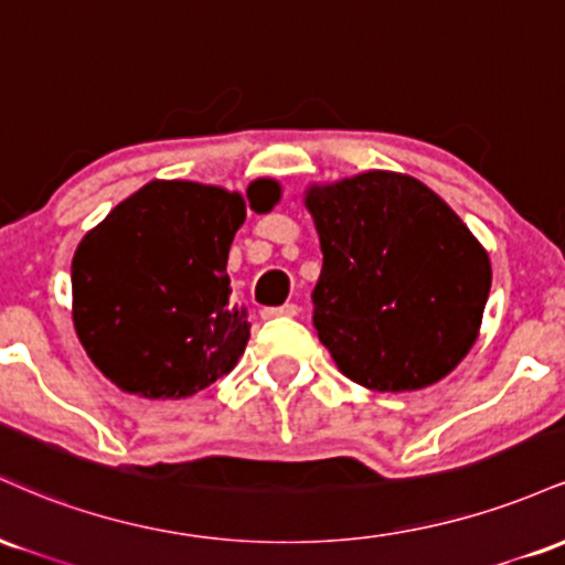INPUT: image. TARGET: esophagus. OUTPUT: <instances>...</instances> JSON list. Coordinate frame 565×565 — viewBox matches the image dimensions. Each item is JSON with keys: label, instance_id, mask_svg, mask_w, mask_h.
Segmentation results:
<instances>
[{"label": "esophagus", "instance_id": "obj_1", "mask_svg": "<svg viewBox=\"0 0 565 565\" xmlns=\"http://www.w3.org/2000/svg\"><path fill=\"white\" fill-rule=\"evenodd\" d=\"M300 313L295 302H284L278 308H263V319H295Z\"/></svg>", "mask_w": 565, "mask_h": 565}]
</instances>
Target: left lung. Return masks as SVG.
I'll return each instance as SVG.
<instances>
[{"label":"left lung","mask_w":565,"mask_h":565,"mask_svg":"<svg viewBox=\"0 0 565 565\" xmlns=\"http://www.w3.org/2000/svg\"><path fill=\"white\" fill-rule=\"evenodd\" d=\"M308 210L323 252L313 327L340 372L377 393L446 377L476 342L491 289L468 225L393 172L313 188Z\"/></svg>","instance_id":"left-lung-1"}]
</instances>
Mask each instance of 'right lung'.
<instances>
[{
  "label": "right lung",
  "mask_w": 565,
  "mask_h": 565,
  "mask_svg": "<svg viewBox=\"0 0 565 565\" xmlns=\"http://www.w3.org/2000/svg\"><path fill=\"white\" fill-rule=\"evenodd\" d=\"M252 210L278 201L249 185ZM246 204L199 183H148L82 238L71 263L74 327L93 364L121 391L185 398L236 366L249 340L228 300V249Z\"/></svg>",
  "instance_id": "right-lung-1"
}]
</instances>
